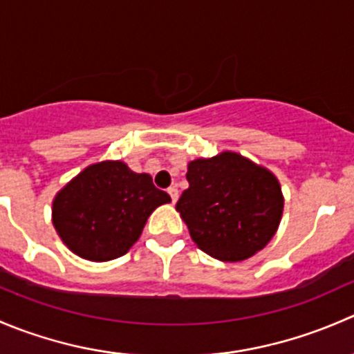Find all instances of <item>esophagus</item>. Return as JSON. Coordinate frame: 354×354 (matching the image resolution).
Returning <instances> with one entry per match:
<instances>
[{"label": "esophagus", "instance_id": "esophagus-1", "mask_svg": "<svg viewBox=\"0 0 354 354\" xmlns=\"http://www.w3.org/2000/svg\"><path fill=\"white\" fill-rule=\"evenodd\" d=\"M167 194H169L171 202L176 203V200H178V188L176 187H169V188H167Z\"/></svg>", "mask_w": 354, "mask_h": 354}]
</instances>
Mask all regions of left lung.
Listing matches in <instances>:
<instances>
[{
    "instance_id": "obj_1",
    "label": "left lung",
    "mask_w": 354,
    "mask_h": 354,
    "mask_svg": "<svg viewBox=\"0 0 354 354\" xmlns=\"http://www.w3.org/2000/svg\"><path fill=\"white\" fill-rule=\"evenodd\" d=\"M187 180L176 210L207 255L241 262L272 240L284 197L269 169L226 151L188 162Z\"/></svg>"
}]
</instances>
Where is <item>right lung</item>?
<instances>
[{"label":"right lung","instance_id":"1","mask_svg":"<svg viewBox=\"0 0 354 354\" xmlns=\"http://www.w3.org/2000/svg\"><path fill=\"white\" fill-rule=\"evenodd\" d=\"M171 197L121 160L91 164L53 200V224L73 253L92 262L124 255L149 216Z\"/></svg>","mask_w":354,"mask_h":354}]
</instances>
